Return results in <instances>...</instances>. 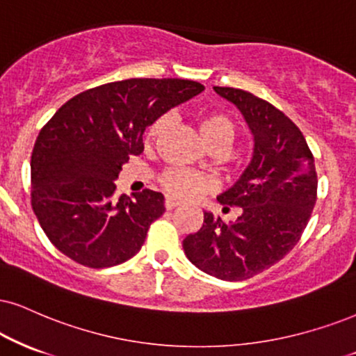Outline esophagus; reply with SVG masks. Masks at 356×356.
Masks as SVG:
<instances>
[{
  "mask_svg": "<svg viewBox=\"0 0 356 356\" xmlns=\"http://www.w3.org/2000/svg\"><path fill=\"white\" fill-rule=\"evenodd\" d=\"M177 206H179V201L171 198V196H168V198L165 200V208L166 209H173V208H177Z\"/></svg>",
  "mask_w": 356,
  "mask_h": 356,
  "instance_id": "34e87169",
  "label": "esophagus"
}]
</instances>
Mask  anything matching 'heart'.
<instances>
[{
	"label": "heart",
	"instance_id": "heart-1",
	"mask_svg": "<svg viewBox=\"0 0 356 356\" xmlns=\"http://www.w3.org/2000/svg\"><path fill=\"white\" fill-rule=\"evenodd\" d=\"M166 125H168V117L163 115L153 122L148 129L147 138L153 142L163 134ZM200 134L209 147H222L227 148L236 137V127L232 120L225 113L208 112L200 117ZM160 183L163 190L173 198L188 201L198 198L203 193L211 191L214 188V181L198 171H191L185 168H170L161 173Z\"/></svg>",
	"mask_w": 356,
	"mask_h": 356
}]
</instances>
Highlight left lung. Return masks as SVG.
Masks as SVG:
<instances>
[{
	"label": "left lung",
	"mask_w": 356,
	"mask_h": 356,
	"mask_svg": "<svg viewBox=\"0 0 356 356\" xmlns=\"http://www.w3.org/2000/svg\"><path fill=\"white\" fill-rule=\"evenodd\" d=\"M243 113L254 135V155L238 181L218 196L238 219L204 213L203 226L183 241L186 257L221 280H244L269 269L299 243L317 201L314 155L293 122L274 105L232 87H214Z\"/></svg>",
	"instance_id": "8db88e82"
}]
</instances>
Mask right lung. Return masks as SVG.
<instances>
[{"instance_id":"1","label":"right lung","mask_w":356,"mask_h":356,"mask_svg":"<svg viewBox=\"0 0 356 356\" xmlns=\"http://www.w3.org/2000/svg\"><path fill=\"white\" fill-rule=\"evenodd\" d=\"M203 90L185 79H127L81 92L52 115L31 155V204L60 252L104 269L142 249L163 195L117 196L113 179L143 152L147 127Z\"/></svg>"}]
</instances>
